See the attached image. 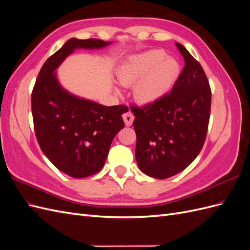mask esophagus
Returning <instances> with one entry per match:
<instances>
[{
  "instance_id": "1",
  "label": "esophagus",
  "mask_w": 250,
  "mask_h": 250,
  "mask_svg": "<svg viewBox=\"0 0 250 250\" xmlns=\"http://www.w3.org/2000/svg\"><path fill=\"white\" fill-rule=\"evenodd\" d=\"M123 120H124L126 126H131L133 120H134V117L132 115V112L131 111H127L126 113H124V115H123Z\"/></svg>"
}]
</instances>
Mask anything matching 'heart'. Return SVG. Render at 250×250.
Returning a JSON list of instances; mask_svg holds the SVG:
<instances>
[{
    "instance_id": "b5f03b06",
    "label": "heart",
    "mask_w": 250,
    "mask_h": 250,
    "mask_svg": "<svg viewBox=\"0 0 250 250\" xmlns=\"http://www.w3.org/2000/svg\"><path fill=\"white\" fill-rule=\"evenodd\" d=\"M180 74L176 59L167 57L162 50H149L133 55L120 65L118 79L124 86L134 85L139 103L153 104L167 96ZM119 93V89L116 88Z\"/></svg>"
}]
</instances>
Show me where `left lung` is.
Wrapping results in <instances>:
<instances>
[{
    "mask_svg": "<svg viewBox=\"0 0 250 250\" xmlns=\"http://www.w3.org/2000/svg\"><path fill=\"white\" fill-rule=\"evenodd\" d=\"M185 67L171 93L153 104L132 106L135 160L148 176L165 179L185 170L206 141L211 93L200 63L180 43Z\"/></svg>",
    "mask_w": 250,
    "mask_h": 250,
    "instance_id": "left-lung-1",
    "label": "left lung"
}]
</instances>
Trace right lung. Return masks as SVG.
I'll return each mask as SVG.
<instances>
[{"mask_svg": "<svg viewBox=\"0 0 250 250\" xmlns=\"http://www.w3.org/2000/svg\"><path fill=\"white\" fill-rule=\"evenodd\" d=\"M111 44L97 39H71L47 59L32 92L36 139L50 162L66 175L83 178L99 172L111 142L124 128L125 105L105 106L70 93L56 70L75 50H97Z\"/></svg>", "mask_w": 250, "mask_h": 250, "instance_id": "add662e5", "label": "right lung"}]
</instances>
